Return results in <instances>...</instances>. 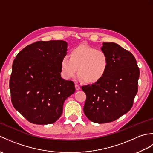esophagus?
<instances>
[{
    "mask_svg": "<svg viewBox=\"0 0 153 153\" xmlns=\"http://www.w3.org/2000/svg\"><path fill=\"white\" fill-rule=\"evenodd\" d=\"M75 87H76V89L77 91H78V90H79V89H81L80 86H79V85H77V84H76V85H75Z\"/></svg>",
    "mask_w": 153,
    "mask_h": 153,
    "instance_id": "1",
    "label": "esophagus"
}]
</instances>
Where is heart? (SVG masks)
I'll use <instances>...</instances> for the list:
<instances>
[{"mask_svg": "<svg viewBox=\"0 0 153 153\" xmlns=\"http://www.w3.org/2000/svg\"><path fill=\"white\" fill-rule=\"evenodd\" d=\"M108 67V58L100 48L82 45L70 51V58L64 56L61 60L63 76L70 79L78 73L81 79L88 83H96L105 76Z\"/></svg>", "mask_w": 153, "mask_h": 153, "instance_id": "heart-1", "label": "heart"}]
</instances>
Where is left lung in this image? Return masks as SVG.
<instances>
[{
	"mask_svg": "<svg viewBox=\"0 0 153 153\" xmlns=\"http://www.w3.org/2000/svg\"><path fill=\"white\" fill-rule=\"evenodd\" d=\"M108 58L105 76L92 85L82 86L86 94L83 112L98 123L114 121L129 112L138 91L139 69L134 55L114 43H103Z\"/></svg>",
	"mask_w": 153,
	"mask_h": 153,
	"instance_id": "8db88e82",
	"label": "left lung"
}]
</instances>
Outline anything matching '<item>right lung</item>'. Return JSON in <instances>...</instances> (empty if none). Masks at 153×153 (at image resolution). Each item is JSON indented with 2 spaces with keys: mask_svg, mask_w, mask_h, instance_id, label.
Here are the masks:
<instances>
[{
  "mask_svg": "<svg viewBox=\"0 0 153 153\" xmlns=\"http://www.w3.org/2000/svg\"><path fill=\"white\" fill-rule=\"evenodd\" d=\"M66 51L64 41H39L23 48L13 62L11 101L30 122L45 125L56 122L65 100L76 91L72 81L60 76L61 60Z\"/></svg>",
  "mask_w": 153,
  "mask_h": 153,
  "instance_id": "1",
  "label": "right lung"
}]
</instances>
